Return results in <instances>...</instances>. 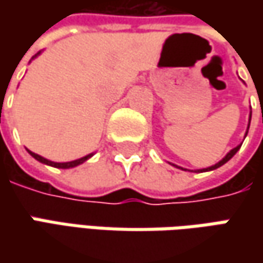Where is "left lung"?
Listing matches in <instances>:
<instances>
[{"instance_id": "left-lung-1", "label": "left lung", "mask_w": 263, "mask_h": 263, "mask_svg": "<svg viewBox=\"0 0 263 263\" xmlns=\"http://www.w3.org/2000/svg\"><path fill=\"white\" fill-rule=\"evenodd\" d=\"M250 120H252V111H250V116H249V124H248V130H246V136H248L249 126H250ZM246 136H245V137H246ZM240 147H241V143H240V145H237V146H236V147H233V149H231V151L228 152L227 155L222 158V159H221L219 162H217L215 165H212V167H208V168H202V170H196L195 173H206V171H212V170H217V168L222 167V165H224L226 162H228V161H230L231 158H233V157H234V155H236V154H237V151H238V149H240ZM171 165H174V167H176V168H180V170H183V171H187L186 168L178 167V165H176V164H171Z\"/></svg>"}]
</instances>
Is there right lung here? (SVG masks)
Masks as SVG:
<instances>
[{
  "label": "right lung",
  "mask_w": 263,
  "mask_h": 263,
  "mask_svg": "<svg viewBox=\"0 0 263 263\" xmlns=\"http://www.w3.org/2000/svg\"><path fill=\"white\" fill-rule=\"evenodd\" d=\"M39 54H41V52H37L35 57H32V60H33V58H36V57L39 55ZM27 152H29L32 157L35 158L36 161H39V162H42V164H45V165H51V167H55V168H63V170L77 167V165H80V164H83L85 161H87L89 158L93 157V154H89V155H86V157L79 158V159H74V161H68V162H54V161H49V159L41 157V155H37V154L32 152V151H29V149H27Z\"/></svg>",
  "instance_id": "1"
}]
</instances>
